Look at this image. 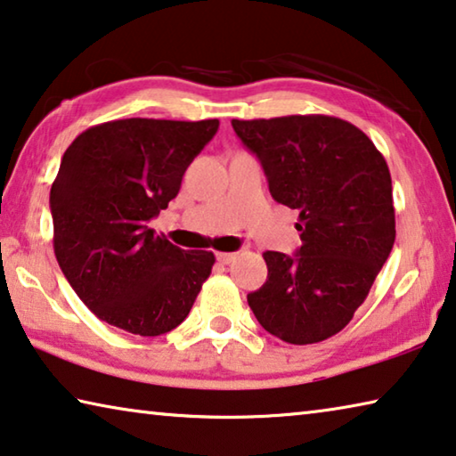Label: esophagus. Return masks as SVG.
<instances>
[{
	"mask_svg": "<svg viewBox=\"0 0 456 456\" xmlns=\"http://www.w3.org/2000/svg\"><path fill=\"white\" fill-rule=\"evenodd\" d=\"M235 259V254H229V251H219L216 254V262L219 264H231Z\"/></svg>",
	"mask_w": 456,
	"mask_h": 456,
	"instance_id": "1",
	"label": "esophagus"
}]
</instances>
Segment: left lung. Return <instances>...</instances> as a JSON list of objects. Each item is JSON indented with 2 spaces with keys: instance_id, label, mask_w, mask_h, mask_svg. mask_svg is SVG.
<instances>
[{
  "instance_id": "8db88e82",
  "label": "left lung",
  "mask_w": 456,
  "mask_h": 456,
  "mask_svg": "<svg viewBox=\"0 0 456 456\" xmlns=\"http://www.w3.org/2000/svg\"><path fill=\"white\" fill-rule=\"evenodd\" d=\"M262 164L273 200L296 208L302 245L265 251L267 280L248 294L270 335L292 345L343 330L363 305L395 241L389 168L373 142L330 115L233 119Z\"/></svg>"
}]
</instances>
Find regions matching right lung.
<instances>
[{
    "label": "right lung",
    "mask_w": 456,
    "mask_h": 456,
    "mask_svg": "<svg viewBox=\"0 0 456 456\" xmlns=\"http://www.w3.org/2000/svg\"><path fill=\"white\" fill-rule=\"evenodd\" d=\"M219 119H118L89 127L64 151L50 189L54 256L89 310L132 335L176 329L215 264L148 221L168 207Z\"/></svg>",
    "instance_id": "obj_1"
}]
</instances>
